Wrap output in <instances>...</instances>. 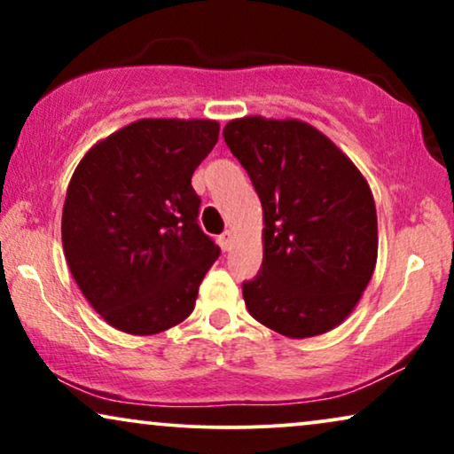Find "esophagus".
Returning <instances> with one entry per match:
<instances>
[{
  "label": "esophagus",
  "instance_id": "34e87169",
  "mask_svg": "<svg viewBox=\"0 0 454 454\" xmlns=\"http://www.w3.org/2000/svg\"><path fill=\"white\" fill-rule=\"evenodd\" d=\"M219 246L223 247V252L231 250V246H233V233H231V231L221 233V235H219Z\"/></svg>",
  "mask_w": 454,
  "mask_h": 454
}]
</instances>
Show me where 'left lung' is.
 Returning <instances> with one entry per match:
<instances>
[{
  "label": "left lung",
  "instance_id": "1",
  "mask_svg": "<svg viewBox=\"0 0 454 454\" xmlns=\"http://www.w3.org/2000/svg\"><path fill=\"white\" fill-rule=\"evenodd\" d=\"M264 213L260 272L246 308L291 339L333 331L357 306L378 256L374 196L351 159L314 126L260 115L223 129Z\"/></svg>",
  "mask_w": 454,
  "mask_h": 454
}]
</instances>
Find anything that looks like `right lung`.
Returning <instances> with one entry per match:
<instances>
[{
  "instance_id": "right-lung-1",
  "label": "right lung",
  "mask_w": 454,
  "mask_h": 454,
  "mask_svg": "<svg viewBox=\"0 0 454 454\" xmlns=\"http://www.w3.org/2000/svg\"><path fill=\"white\" fill-rule=\"evenodd\" d=\"M213 120H138L97 142L70 179L61 241L74 281L117 331L157 334L188 318L219 246L198 225L196 167Z\"/></svg>"
}]
</instances>
